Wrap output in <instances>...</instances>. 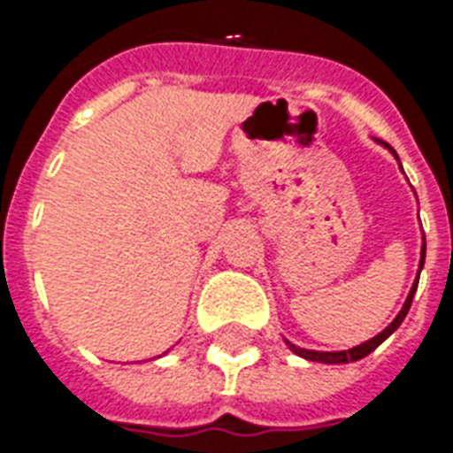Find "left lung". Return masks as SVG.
Returning <instances> with one entry per match:
<instances>
[{"label": "left lung", "mask_w": 453, "mask_h": 453, "mask_svg": "<svg viewBox=\"0 0 453 453\" xmlns=\"http://www.w3.org/2000/svg\"><path fill=\"white\" fill-rule=\"evenodd\" d=\"M392 154L396 157V151L389 147V144H385ZM396 161H399V157H396ZM423 264H426V242H423V250H420V264H418V275H416V282H413V288H411L409 296H406V302H403L402 311L396 313V319L389 323L385 330L380 334H375V337H371L368 342H364V344H358V347H351V349H344V351H316V349H303V347H296V344H292L289 340H285V344H288L289 349L295 351L296 357L306 358V361H316V364H351V361H358V358L368 357L371 351H375L382 344V342L388 340L389 334L395 333L396 327L402 326V320L406 319V313H409L411 309V302H413V295H416V289H418V278H420V271H423Z\"/></svg>", "instance_id": "left-lung-1"}]
</instances>
